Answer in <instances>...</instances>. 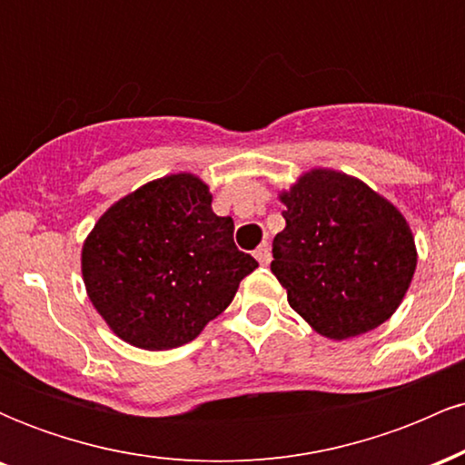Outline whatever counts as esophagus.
Returning a JSON list of instances; mask_svg holds the SVG:
<instances>
[{
  "mask_svg": "<svg viewBox=\"0 0 465 465\" xmlns=\"http://www.w3.org/2000/svg\"><path fill=\"white\" fill-rule=\"evenodd\" d=\"M253 255H255V260H258L260 264H269L271 262V247H269V242L260 244V247L253 251Z\"/></svg>",
  "mask_w": 465,
  "mask_h": 465,
  "instance_id": "34e87169",
  "label": "esophagus"
}]
</instances>
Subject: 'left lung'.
I'll list each match as a JSON object with an SVG mask.
<instances>
[{
    "instance_id": "8db88e82",
    "label": "left lung",
    "mask_w": 465,
    "mask_h": 465,
    "mask_svg": "<svg viewBox=\"0 0 465 465\" xmlns=\"http://www.w3.org/2000/svg\"><path fill=\"white\" fill-rule=\"evenodd\" d=\"M280 201L286 227L273 240L271 271L292 311L334 341L385 323L418 264L398 207L362 181L325 168L302 174Z\"/></svg>"
}]
</instances>
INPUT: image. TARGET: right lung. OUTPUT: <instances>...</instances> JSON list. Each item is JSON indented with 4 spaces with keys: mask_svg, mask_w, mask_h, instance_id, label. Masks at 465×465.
Segmentation results:
<instances>
[{
    "mask_svg": "<svg viewBox=\"0 0 465 465\" xmlns=\"http://www.w3.org/2000/svg\"><path fill=\"white\" fill-rule=\"evenodd\" d=\"M83 280L114 332L142 350L190 343L255 271L233 242V221L212 212L190 173L131 192L100 216L83 244Z\"/></svg>",
    "mask_w": 465,
    "mask_h": 465,
    "instance_id": "1",
    "label": "right lung"
}]
</instances>
